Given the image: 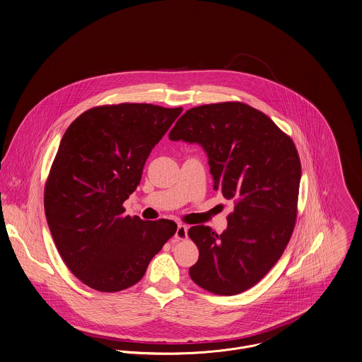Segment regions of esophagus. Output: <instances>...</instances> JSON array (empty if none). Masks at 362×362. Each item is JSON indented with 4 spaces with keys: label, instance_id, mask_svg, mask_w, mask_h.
<instances>
[{
    "label": "esophagus",
    "instance_id": "esophagus-1",
    "mask_svg": "<svg viewBox=\"0 0 362 362\" xmlns=\"http://www.w3.org/2000/svg\"><path fill=\"white\" fill-rule=\"evenodd\" d=\"M174 238L178 240H185L188 238V228L185 226H178L174 233Z\"/></svg>",
    "mask_w": 362,
    "mask_h": 362
}]
</instances>
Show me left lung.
Returning <instances> with one entry per match:
<instances>
[{"mask_svg":"<svg viewBox=\"0 0 362 362\" xmlns=\"http://www.w3.org/2000/svg\"><path fill=\"white\" fill-rule=\"evenodd\" d=\"M168 136L203 146L214 189L235 204L221 235L204 226L188 230L199 249L192 281L220 296L250 289L281 259L296 226L301 165L293 139L243 102L192 107Z\"/></svg>","mask_w":362,"mask_h":362,"instance_id":"8db88e82","label":"left lung"}]
</instances>
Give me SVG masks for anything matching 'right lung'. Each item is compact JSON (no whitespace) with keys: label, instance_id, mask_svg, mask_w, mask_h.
Wrapping results in <instances>:
<instances>
[{"label":"right lung","instance_id":"right-lung-1","mask_svg":"<svg viewBox=\"0 0 362 362\" xmlns=\"http://www.w3.org/2000/svg\"><path fill=\"white\" fill-rule=\"evenodd\" d=\"M182 107L152 103L95 106L66 130L44 188V210L71 274L98 292H120L144 276L175 233L171 220L126 216L153 146Z\"/></svg>","mask_w":362,"mask_h":362}]
</instances>
